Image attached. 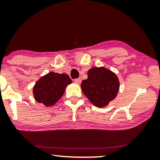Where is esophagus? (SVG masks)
Segmentation results:
<instances>
[{
  "label": "esophagus",
  "mask_w": 160,
  "mask_h": 160,
  "mask_svg": "<svg viewBox=\"0 0 160 160\" xmlns=\"http://www.w3.org/2000/svg\"><path fill=\"white\" fill-rule=\"evenodd\" d=\"M74 82H75L76 84H80L81 82H82V80H81V78H76V79L74 80Z\"/></svg>",
  "instance_id": "1"
}]
</instances>
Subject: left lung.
Returning <instances> with one entry per match:
<instances>
[{
	"label": "left lung",
	"instance_id": "8db88e82",
	"mask_svg": "<svg viewBox=\"0 0 160 160\" xmlns=\"http://www.w3.org/2000/svg\"><path fill=\"white\" fill-rule=\"evenodd\" d=\"M81 84L82 92L94 106H106L117 96L119 82L117 75L103 67L92 68Z\"/></svg>",
	"mask_w": 160,
	"mask_h": 160
}]
</instances>
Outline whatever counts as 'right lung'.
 <instances>
[{
  "label": "right lung",
  "mask_w": 160,
  "mask_h": 160,
  "mask_svg": "<svg viewBox=\"0 0 160 160\" xmlns=\"http://www.w3.org/2000/svg\"><path fill=\"white\" fill-rule=\"evenodd\" d=\"M72 81L65 73L49 72L36 83L33 87L35 99L46 106H53L60 99Z\"/></svg>",
  "instance_id": "right-lung-1"
}]
</instances>
